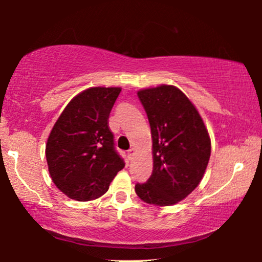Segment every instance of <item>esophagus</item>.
<instances>
[{"label":"esophagus","instance_id":"1","mask_svg":"<svg viewBox=\"0 0 262 262\" xmlns=\"http://www.w3.org/2000/svg\"><path fill=\"white\" fill-rule=\"evenodd\" d=\"M134 154H135V150L134 149H130V150H127V157L128 159H132V156H134Z\"/></svg>","mask_w":262,"mask_h":262}]
</instances>
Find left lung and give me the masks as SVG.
<instances>
[{
    "mask_svg": "<svg viewBox=\"0 0 262 262\" xmlns=\"http://www.w3.org/2000/svg\"><path fill=\"white\" fill-rule=\"evenodd\" d=\"M151 128L152 173L135 191L143 202L174 205L202 181L211 155V142L202 117L174 85L137 93Z\"/></svg>",
    "mask_w": 262,
    "mask_h": 262,
    "instance_id": "left-lung-1",
    "label": "left lung"
}]
</instances>
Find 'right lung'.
<instances>
[{
	"instance_id": "right-lung-1",
	"label": "right lung",
	"mask_w": 262,
	"mask_h": 262,
	"mask_svg": "<svg viewBox=\"0 0 262 262\" xmlns=\"http://www.w3.org/2000/svg\"><path fill=\"white\" fill-rule=\"evenodd\" d=\"M120 91L85 89L68 103L49 136L45 154L50 175L71 199L89 202L105 194L125 166L108 126Z\"/></svg>"
}]
</instances>
